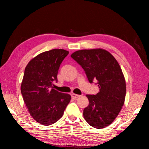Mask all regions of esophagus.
I'll use <instances>...</instances> for the list:
<instances>
[{
    "mask_svg": "<svg viewBox=\"0 0 149 149\" xmlns=\"http://www.w3.org/2000/svg\"><path fill=\"white\" fill-rule=\"evenodd\" d=\"M80 97V95H76V94H72V97L73 98V99H77V98H79Z\"/></svg>",
    "mask_w": 149,
    "mask_h": 149,
    "instance_id": "1",
    "label": "esophagus"
}]
</instances>
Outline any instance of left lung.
Segmentation results:
<instances>
[{
	"label": "left lung",
	"mask_w": 149,
	"mask_h": 149,
	"mask_svg": "<svg viewBox=\"0 0 149 149\" xmlns=\"http://www.w3.org/2000/svg\"><path fill=\"white\" fill-rule=\"evenodd\" d=\"M85 70L88 80L97 79L99 92L87 95L89 105L84 117L93 127L110 125L119 114L125 102L126 84L119 64L109 52L102 49L79 50L71 54Z\"/></svg>",
	"instance_id": "left-lung-1"
}]
</instances>
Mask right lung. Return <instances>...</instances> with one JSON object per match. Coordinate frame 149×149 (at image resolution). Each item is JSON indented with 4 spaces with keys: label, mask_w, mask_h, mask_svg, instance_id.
<instances>
[{
    "label": "right lung",
    "mask_w": 149,
    "mask_h": 149,
    "mask_svg": "<svg viewBox=\"0 0 149 149\" xmlns=\"http://www.w3.org/2000/svg\"><path fill=\"white\" fill-rule=\"evenodd\" d=\"M69 54L64 49H52L39 54L25 68L21 93L30 115L44 125H52L64 114L71 96L53 89L60 65Z\"/></svg>",
    "instance_id": "add662e5"
}]
</instances>
